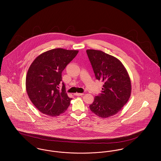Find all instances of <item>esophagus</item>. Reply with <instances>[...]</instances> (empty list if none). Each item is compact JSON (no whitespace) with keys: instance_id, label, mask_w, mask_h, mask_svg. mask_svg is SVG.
<instances>
[{"instance_id":"esophagus-1","label":"esophagus","mask_w":161,"mask_h":161,"mask_svg":"<svg viewBox=\"0 0 161 161\" xmlns=\"http://www.w3.org/2000/svg\"><path fill=\"white\" fill-rule=\"evenodd\" d=\"M74 95L76 96H81V95H83L84 93H74Z\"/></svg>"}]
</instances>
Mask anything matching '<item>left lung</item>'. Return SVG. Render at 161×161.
Segmentation results:
<instances>
[{
	"label": "left lung",
	"mask_w": 161,
	"mask_h": 161,
	"mask_svg": "<svg viewBox=\"0 0 161 161\" xmlns=\"http://www.w3.org/2000/svg\"><path fill=\"white\" fill-rule=\"evenodd\" d=\"M96 79L102 80V91L89 108L102 118L116 114L127 103L131 91L129 75L119 60L102 51H86Z\"/></svg>",
	"instance_id": "left-lung-1"
}]
</instances>
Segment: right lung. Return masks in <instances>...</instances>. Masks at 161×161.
I'll use <instances>...</instances> for the list:
<instances>
[{
  "mask_svg": "<svg viewBox=\"0 0 161 161\" xmlns=\"http://www.w3.org/2000/svg\"><path fill=\"white\" fill-rule=\"evenodd\" d=\"M77 53L76 50L51 49L38 56L30 66L26 77V92L42 113L56 116L68 109L72 98L68 96L63 82L61 92L59 87L62 72Z\"/></svg>",
  "mask_w": 161,
  "mask_h": 161,
  "instance_id": "right-lung-1",
  "label": "right lung"
}]
</instances>
